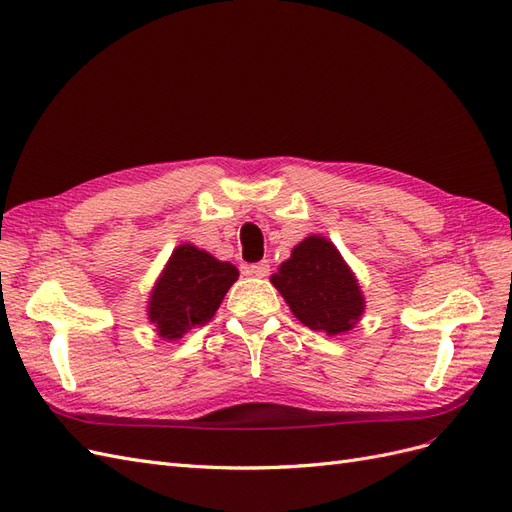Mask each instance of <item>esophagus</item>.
Listing matches in <instances>:
<instances>
[{"label": "esophagus", "mask_w": 512, "mask_h": 512, "mask_svg": "<svg viewBox=\"0 0 512 512\" xmlns=\"http://www.w3.org/2000/svg\"><path fill=\"white\" fill-rule=\"evenodd\" d=\"M269 271H271L269 260H260V262H254V265L245 267L247 275H256V277H265Z\"/></svg>", "instance_id": "34e87169"}]
</instances>
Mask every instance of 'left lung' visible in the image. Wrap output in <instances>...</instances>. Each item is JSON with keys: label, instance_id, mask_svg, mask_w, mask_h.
Wrapping results in <instances>:
<instances>
[{"label": "left lung", "instance_id": "obj_1", "mask_svg": "<svg viewBox=\"0 0 512 512\" xmlns=\"http://www.w3.org/2000/svg\"><path fill=\"white\" fill-rule=\"evenodd\" d=\"M292 314L312 331L346 333L359 322L365 301L352 271L324 237H307L271 277Z\"/></svg>", "mask_w": 512, "mask_h": 512}]
</instances>
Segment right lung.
Listing matches in <instances>:
<instances>
[{"label": "right lung", "instance_id": "right-lung-1", "mask_svg": "<svg viewBox=\"0 0 512 512\" xmlns=\"http://www.w3.org/2000/svg\"><path fill=\"white\" fill-rule=\"evenodd\" d=\"M237 275L230 262L215 260L190 243L179 245L149 299V320L160 337L179 339L209 322Z\"/></svg>", "mask_w": 512, "mask_h": 512}]
</instances>
